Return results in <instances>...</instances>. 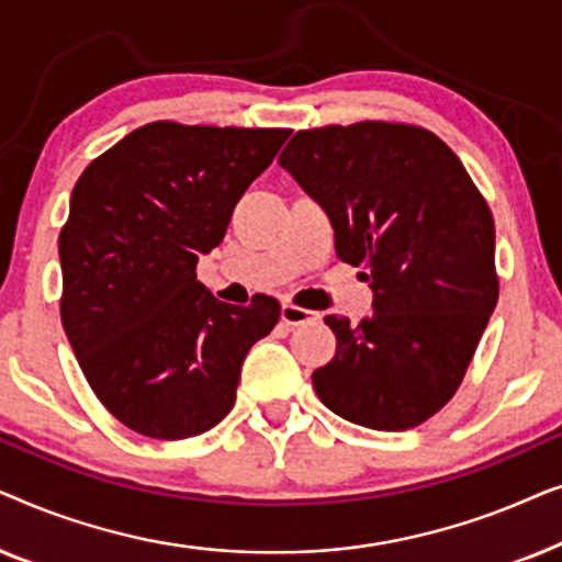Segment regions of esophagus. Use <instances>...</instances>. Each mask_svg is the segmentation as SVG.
<instances>
[{"instance_id":"esophagus-1","label":"esophagus","mask_w":562,"mask_h":562,"mask_svg":"<svg viewBox=\"0 0 562 562\" xmlns=\"http://www.w3.org/2000/svg\"><path fill=\"white\" fill-rule=\"evenodd\" d=\"M319 314L312 312V310H304V306H296V304H283L281 306V322L283 325H310V322H317Z\"/></svg>"}]
</instances>
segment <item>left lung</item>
<instances>
[{
    "mask_svg": "<svg viewBox=\"0 0 562 562\" xmlns=\"http://www.w3.org/2000/svg\"><path fill=\"white\" fill-rule=\"evenodd\" d=\"M279 164L373 289L358 325L325 317L337 352L312 373L314 391L352 425H422L456 396L498 302L486 199L440 137L406 122L299 130Z\"/></svg>",
    "mask_w": 562,
    "mask_h": 562,
    "instance_id": "8db88e82",
    "label": "left lung"
}]
</instances>
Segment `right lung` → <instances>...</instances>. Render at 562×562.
<instances>
[{
    "mask_svg": "<svg viewBox=\"0 0 562 562\" xmlns=\"http://www.w3.org/2000/svg\"><path fill=\"white\" fill-rule=\"evenodd\" d=\"M291 130L150 122L91 160L58 235L60 322L91 391L137 435L187 440L227 417L273 296L214 299L196 263Z\"/></svg>",
    "mask_w": 562,
    "mask_h": 562,
    "instance_id": "1",
    "label": "right lung"
}]
</instances>
